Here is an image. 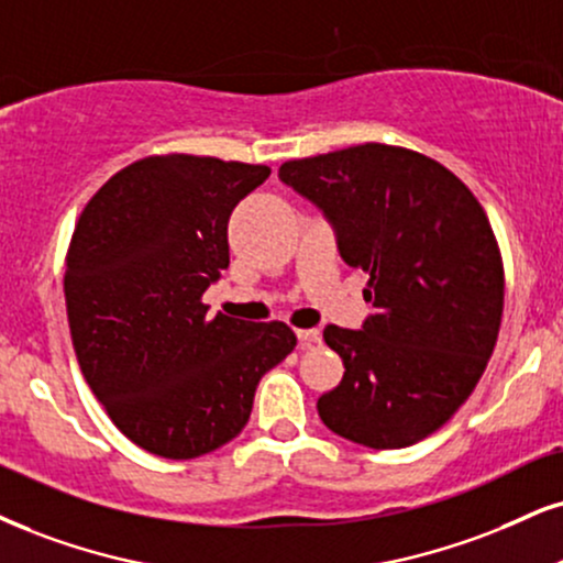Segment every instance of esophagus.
<instances>
[{
  "instance_id": "1",
  "label": "esophagus",
  "mask_w": 563,
  "mask_h": 563,
  "mask_svg": "<svg viewBox=\"0 0 563 563\" xmlns=\"http://www.w3.org/2000/svg\"><path fill=\"white\" fill-rule=\"evenodd\" d=\"M297 339H300V346H310L321 342V331L318 329H297Z\"/></svg>"
}]
</instances>
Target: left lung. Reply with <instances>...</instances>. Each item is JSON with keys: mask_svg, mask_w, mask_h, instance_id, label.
I'll list each match as a JSON object with an SVG mask.
<instances>
[{"mask_svg": "<svg viewBox=\"0 0 563 563\" xmlns=\"http://www.w3.org/2000/svg\"><path fill=\"white\" fill-rule=\"evenodd\" d=\"M279 177L334 221L350 266L371 274L363 331L325 325L344 378L323 426L371 449L435 433L475 391L504 316L501 247L481 200L426 154L363 143L284 162Z\"/></svg>", "mask_w": 563, "mask_h": 563, "instance_id": "1", "label": "left lung"}]
</instances>
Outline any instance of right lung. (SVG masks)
I'll return each instance as SVG.
<instances>
[{
	"label": "right lung",
	"instance_id": "add662e5",
	"mask_svg": "<svg viewBox=\"0 0 563 563\" xmlns=\"http://www.w3.org/2000/svg\"><path fill=\"white\" fill-rule=\"evenodd\" d=\"M266 164L145 156L82 208L65 258L75 355L90 391L135 446L196 460L247 426L263 373L295 350L287 323L208 318L229 266L232 208Z\"/></svg>",
	"mask_w": 563,
	"mask_h": 563
}]
</instances>
